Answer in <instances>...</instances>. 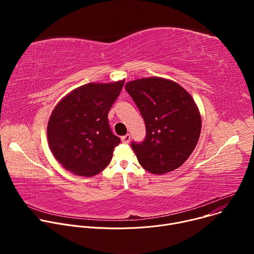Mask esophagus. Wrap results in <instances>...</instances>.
Here are the masks:
<instances>
[{"instance_id": "1", "label": "esophagus", "mask_w": 254, "mask_h": 254, "mask_svg": "<svg viewBox=\"0 0 254 254\" xmlns=\"http://www.w3.org/2000/svg\"><path fill=\"white\" fill-rule=\"evenodd\" d=\"M129 140H130V135H129L128 133L122 136V141H123L124 143H128Z\"/></svg>"}]
</instances>
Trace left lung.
Instances as JSON below:
<instances>
[{
    "mask_svg": "<svg viewBox=\"0 0 254 254\" xmlns=\"http://www.w3.org/2000/svg\"><path fill=\"white\" fill-rule=\"evenodd\" d=\"M125 88L146 124L144 140L131 142L140 166L156 175L182 166L201 133V116L193 97L177 82L162 77L132 80Z\"/></svg>",
    "mask_w": 254,
    "mask_h": 254,
    "instance_id": "obj_1",
    "label": "left lung"
}]
</instances>
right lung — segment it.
<instances>
[{
    "instance_id": "add662e5",
    "label": "right lung",
    "mask_w": 254,
    "mask_h": 254,
    "mask_svg": "<svg viewBox=\"0 0 254 254\" xmlns=\"http://www.w3.org/2000/svg\"><path fill=\"white\" fill-rule=\"evenodd\" d=\"M124 83L125 79L87 83L56 104L48 122L47 138L53 156L67 171L92 177L110 164L121 139L113 133L107 115Z\"/></svg>"
}]
</instances>
